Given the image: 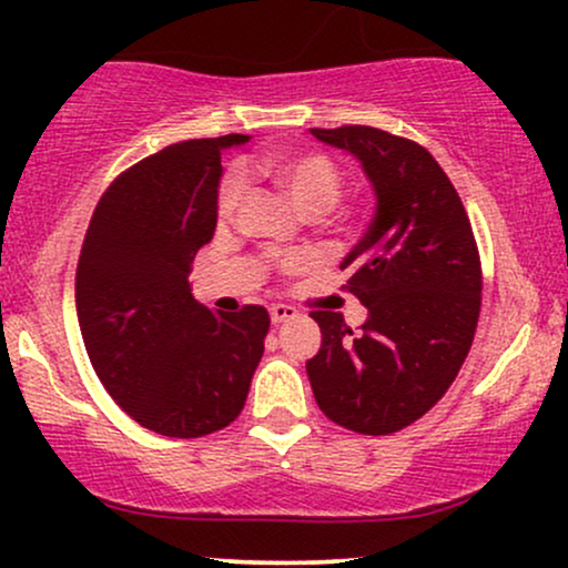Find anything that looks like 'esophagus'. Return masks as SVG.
Masks as SVG:
<instances>
[{"mask_svg":"<svg viewBox=\"0 0 568 568\" xmlns=\"http://www.w3.org/2000/svg\"><path fill=\"white\" fill-rule=\"evenodd\" d=\"M270 315H272V323H285V321H293V317H298V310L288 304H272Z\"/></svg>","mask_w":568,"mask_h":568,"instance_id":"esophagus-1","label":"esophagus"}]
</instances>
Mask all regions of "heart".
I'll list each match as a JSON object with an SVG mask.
<instances>
[{
  "instance_id": "obj_1",
  "label": "heart",
  "mask_w": 568,
  "mask_h": 568,
  "mask_svg": "<svg viewBox=\"0 0 568 568\" xmlns=\"http://www.w3.org/2000/svg\"><path fill=\"white\" fill-rule=\"evenodd\" d=\"M262 173L275 184L280 192L293 202L298 213L306 219H321L342 197V171L331 158L321 152H288L266 158ZM245 194V181L240 173H226L219 184L216 216L221 224L234 219ZM302 258H285L283 270L296 272Z\"/></svg>"
}]
</instances>
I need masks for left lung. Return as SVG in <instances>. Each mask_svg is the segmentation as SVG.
<instances>
[{"label":"left lung","instance_id":"8db88e82","mask_svg":"<svg viewBox=\"0 0 568 568\" xmlns=\"http://www.w3.org/2000/svg\"><path fill=\"white\" fill-rule=\"evenodd\" d=\"M317 141L361 160L376 194L368 232L342 266L368 306L361 334L338 312H312L323 344L306 361L331 422L361 435L414 425L446 395L480 315V256L465 205L433 154L368 125L312 128Z\"/></svg>","mask_w":568,"mask_h":568}]
</instances>
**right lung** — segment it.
Masks as SVG:
<instances>
[{
	"label": "right lung",
	"mask_w": 568,
	"mask_h": 568,
	"mask_svg": "<svg viewBox=\"0 0 568 568\" xmlns=\"http://www.w3.org/2000/svg\"><path fill=\"white\" fill-rule=\"evenodd\" d=\"M247 135L171 143L135 162L98 200L80 264L84 349L114 403L168 438L232 425L264 355L270 315H232L192 296L189 272L216 232L221 149Z\"/></svg>",
	"instance_id": "1"
}]
</instances>
